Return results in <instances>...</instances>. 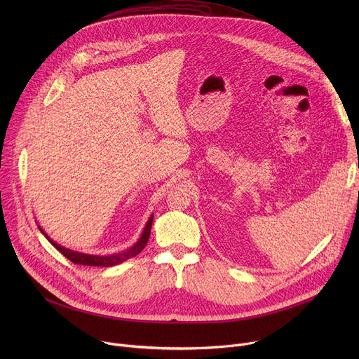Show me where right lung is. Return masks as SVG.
<instances>
[{"label":"right lung","mask_w":359,"mask_h":359,"mask_svg":"<svg viewBox=\"0 0 359 359\" xmlns=\"http://www.w3.org/2000/svg\"><path fill=\"white\" fill-rule=\"evenodd\" d=\"M151 223H153V215L149 217L146 226H144V230L140 236V238L135 243V245H132L130 248L125 250V251H121V252H115V254H111V255H93V254H83V252H79V251H74V250H69V248H65L62 245H60L58 243L50 240L45 233L43 230L38 226V229L41 230V233L48 238V241L53 244L60 252H62L65 257L68 260H71L74 264H81V266H95V267H112V266H116V264H121L132 257H135V255H137L143 247L146 245L147 240H149V236H150V229H151Z\"/></svg>","instance_id":"obj_1"}]
</instances>
